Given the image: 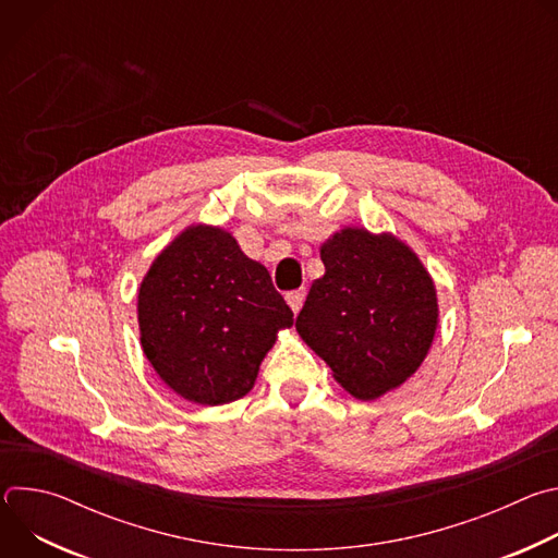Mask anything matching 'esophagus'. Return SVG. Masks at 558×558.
I'll return each mask as SVG.
<instances>
[{
    "mask_svg": "<svg viewBox=\"0 0 558 558\" xmlns=\"http://www.w3.org/2000/svg\"><path fill=\"white\" fill-rule=\"evenodd\" d=\"M304 295H306V291H304V289H295V291H289V293H287V302H289V306H291V311H293V313H298V311L302 308Z\"/></svg>",
    "mask_w": 558,
    "mask_h": 558,
    "instance_id": "34e87169",
    "label": "esophagus"
}]
</instances>
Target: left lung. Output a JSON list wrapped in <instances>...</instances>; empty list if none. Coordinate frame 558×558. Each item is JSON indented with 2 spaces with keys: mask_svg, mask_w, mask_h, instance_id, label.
Instances as JSON below:
<instances>
[{
  "mask_svg": "<svg viewBox=\"0 0 558 558\" xmlns=\"http://www.w3.org/2000/svg\"><path fill=\"white\" fill-rule=\"evenodd\" d=\"M295 320L300 338L357 400L402 386L426 360L439 325L435 282L420 256L390 231L344 227L320 247Z\"/></svg>",
  "mask_w": 558,
  "mask_h": 558,
  "instance_id": "8db88e82",
  "label": "left lung"
}]
</instances>
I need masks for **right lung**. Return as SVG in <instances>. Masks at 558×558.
<instances>
[{
	"mask_svg": "<svg viewBox=\"0 0 558 558\" xmlns=\"http://www.w3.org/2000/svg\"><path fill=\"white\" fill-rule=\"evenodd\" d=\"M141 349L183 400L220 407L254 388L293 325L269 271L216 225H190L154 258L136 295Z\"/></svg>",
	"mask_w": 558,
	"mask_h": 558,
	"instance_id": "1",
	"label": "right lung"
}]
</instances>
